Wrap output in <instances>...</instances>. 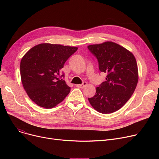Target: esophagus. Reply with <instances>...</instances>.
Instances as JSON below:
<instances>
[{"instance_id": "1", "label": "esophagus", "mask_w": 159, "mask_h": 159, "mask_svg": "<svg viewBox=\"0 0 159 159\" xmlns=\"http://www.w3.org/2000/svg\"><path fill=\"white\" fill-rule=\"evenodd\" d=\"M87 85V82H83L82 84H76V86L78 87V88H84V86H86Z\"/></svg>"}]
</instances>
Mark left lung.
<instances>
[{
  "label": "left lung",
  "instance_id": "1",
  "mask_svg": "<svg viewBox=\"0 0 159 159\" xmlns=\"http://www.w3.org/2000/svg\"><path fill=\"white\" fill-rule=\"evenodd\" d=\"M88 48L97 58L99 70L106 73V81L97 88L93 97L88 98L89 102L101 113L117 111L136 88L139 78L135 58L126 48L112 42L89 45Z\"/></svg>",
  "mask_w": 159,
  "mask_h": 159
}]
</instances>
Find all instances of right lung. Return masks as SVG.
I'll return each instance as SVG.
<instances>
[{
  "label": "right lung",
  "mask_w": 159,
  "mask_h": 159,
  "mask_svg": "<svg viewBox=\"0 0 159 159\" xmlns=\"http://www.w3.org/2000/svg\"><path fill=\"white\" fill-rule=\"evenodd\" d=\"M78 48L60 44H40L24 55L20 62L23 87L31 101L46 109L61 102L70 91L62 73L66 61Z\"/></svg>",
  "instance_id": "obj_1"
}]
</instances>
